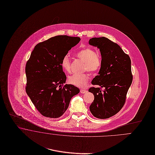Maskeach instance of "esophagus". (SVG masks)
<instances>
[{
    "label": "esophagus",
    "instance_id": "34e87169",
    "mask_svg": "<svg viewBox=\"0 0 155 155\" xmlns=\"http://www.w3.org/2000/svg\"><path fill=\"white\" fill-rule=\"evenodd\" d=\"M80 92L81 93H86L87 92V91L84 90V89H81L80 90Z\"/></svg>",
    "mask_w": 155,
    "mask_h": 155
}]
</instances>
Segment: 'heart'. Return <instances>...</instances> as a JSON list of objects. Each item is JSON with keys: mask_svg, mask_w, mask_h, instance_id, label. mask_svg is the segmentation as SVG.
Returning a JSON list of instances; mask_svg holds the SVG:
<instances>
[{"mask_svg": "<svg viewBox=\"0 0 155 155\" xmlns=\"http://www.w3.org/2000/svg\"><path fill=\"white\" fill-rule=\"evenodd\" d=\"M77 56L85 63L84 69L94 73L97 72L101 68L102 61L97 53H95L92 49L86 48L79 51ZM61 66L64 71L69 72L71 71V61L68 55L62 58ZM89 75L87 74H74L68 78L69 83L79 87H84L87 83Z\"/></svg>", "mask_w": 155, "mask_h": 155, "instance_id": "b5f03b06", "label": "heart"}]
</instances>
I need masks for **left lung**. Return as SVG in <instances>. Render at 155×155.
Here are the masks:
<instances>
[{
	"label": "left lung",
	"mask_w": 155,
	"mask_h": 155,
	"mask_svg": "<svg viewBox=\"0 0 155 155\" xmlns=\"http://www.w3.org/2000/svg\"><path fill=\"white\" fill-rule=\"evenodd\" d=\"M89 44L99 49L102 58L98 75L92 81V84L100 87L89 90L94 95L90 111L96 118L108 119L117 114L124 104L132 81L130 59L118 44L105 37L92 38Z\"/></svg>",
	"instance_id": "1"
}]
</instances>
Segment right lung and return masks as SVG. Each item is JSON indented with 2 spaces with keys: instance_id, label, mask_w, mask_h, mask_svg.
Wrapping results in <instances>:
<instances>
[{
  "instance_id": "right-lung-1",
  "label": "right lung",
  "mask_w": 155,
  "mask_h": 155,
  "mask_svg": "<svg viewBox=\"0 0 155 155\" xmlns=\"http://www.w3.org/2000/svg\"><path fill=\"white\" fill-rule=\"evenodd\" d=\"M79 37L59 35L38 44L26 65V91L44 116L59 118L68 109L71 98L80 92L72 84H64L66 77L61 61Z\"/></svg>"
}]
</instances>
